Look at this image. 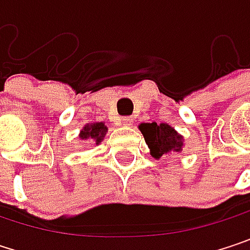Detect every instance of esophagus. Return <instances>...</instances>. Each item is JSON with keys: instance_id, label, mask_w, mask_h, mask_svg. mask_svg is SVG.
<instances>
[{"instance_id": "obj_1", "label": "esophagus", "mask_w": 250, "mask_h": 250, "mask_svg": "<svg viewBox=\"0 0 250 250\" xmlns=\"http://www.w3.org/2000/svg\"><path fill=\"white\" fill-rule=\"evenodd\" d=\"M131 123H133V120H131L130 117H122V119H120V125H125V127L131 125Z\"/></svg>"}]
</instances>
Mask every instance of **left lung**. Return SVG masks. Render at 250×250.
I'll return each mask as SVG.
<instances>
[{
    "mask_svg": "<svg viewBox=\"0 0 250 250\" xmlns=\"http://www.w3.org/2000/svg\"><path fill=\"white\" fill-rule=\"evenodd\" d=\"M153 158L169 153H179L184 147V137L168 123H142L139 125Z\"/></svg>",
    "mask_w": 250,
    "mask_h": 250,
    "instance_id": "8db88e82",
    "label": "left lung"
}]
</instances>
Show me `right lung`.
Segmentation results:
<instances>
[{
  "mask_svg": "<svg viewBox=\"0 0 250 250\" xmlns=\"http://www.w3.org/2000/svg\"><path fill=\"white\" fill-rule=\"evenodd\" d=\"M107 130H108L107 125H104L103 122L101 123H91V125H86L81 130L79 139L81 140H94L98 145L104 139Z\"/></svg>",
  "mask_w": 250,
  "mask_h": 250,
  "instance_id": "obj_1",
  "label": "right lung"
}]
</instances>
